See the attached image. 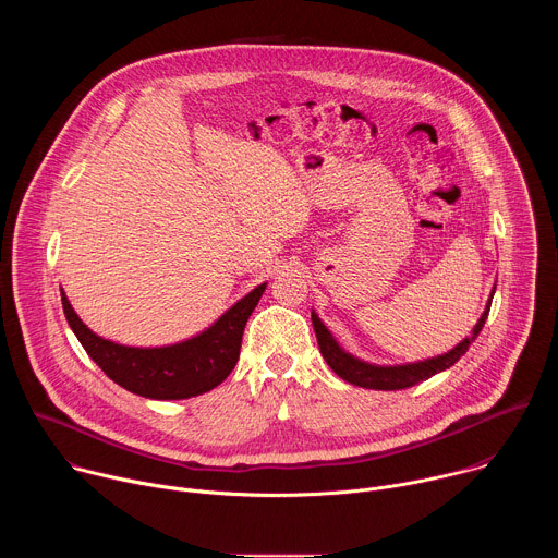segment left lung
<instances>
[{
  "mask_svg": "<svg viewBox=\"0 0 558 558\" xmlns=\"http://www.w3.org/2000/svg\"><path fill=\"white\" fill-rule=\"evenodd\" d=\"M495 289L497 287H493L490 298L486 302V308H484L480 320H476V325L472 327L470 336H465L448 353H441V355H435V357H428V360H420V362H409V364H371V362H364V360L355 357L353 353H349L340 347V342L333 338V333L327 329V325L320 320V315H317L313 308H311V323H313V331H315L317 344H320V353H323L325 362L344 381L362 386V388H373V390H402V388H411V386L450 368L454 362L461 360V355H465V351L476 340V336L482 333V329L488 320V311H490V304H493Z\"/></svg>",
  "mask_w": 558,
  "mask_h": 558,
  "instance_id": "left-lung-1",
  "label": "left lung"
}]
</instances>
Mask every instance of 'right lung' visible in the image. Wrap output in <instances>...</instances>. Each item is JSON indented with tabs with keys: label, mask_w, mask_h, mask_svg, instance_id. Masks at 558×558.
Returning <instances> with one entry per match:
<instances>
[{
	"label": "right lung",
	"mask_w": 558,
	"mask_h": 558,
	"mask_svg": "<svg viewBox=\"0 0 558 558\" xmlns=\"http://www.w3.org/2000/svg\"><path fill=\"white\" fill-rule=\"evenodd\" d=\"M267 282L233 302L205 331L166 347H128L97 336L61 289L65 320L97 366L125 390L147 400H190L216 388L241 355L243 331Z\"/></svg>",
	"instance_id": "1"
}]
</instances>
